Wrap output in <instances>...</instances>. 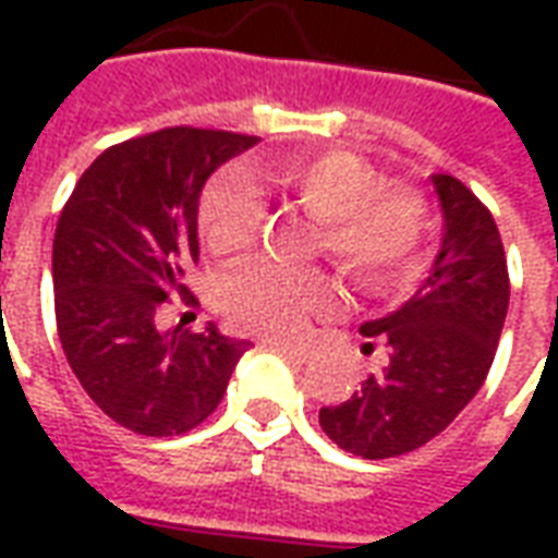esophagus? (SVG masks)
<instances>
[{
	"instance_id": "1",
	"label": "esophagus",
	"mask_w": 558,
	"mask_h": 558,
	"mask_svg": "<svg viewBox=\"0 0 558 558\" xmlns=\"http://www.w3.org/2000/svg\"><path fill=\"white\" fill-rule=\"evenodd\" d=\"M268 350L280 352L283 359H290V362L295 364H304L307 359H311V350H304V347H292V343H280V340H266Z\"/></svg>"
}]
</instances>
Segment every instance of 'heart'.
Listing matches in <instances>:
<instances>
[{
	"mask_svg": "<svg viewBox=\"0 0 558 558\" xmlns=\"http://www.w3.org/2000/svg\"><path fill=\"white\" fill-rule=\"evenodd\" d=\"M278 191L316 218L314 247L328 251L362 287H386L403 275L424 235V199L407 184H386L374 163L352 151L287 155L251 175L218 172L199 196V232L227 256L254 242L266 206L259 189ZM223 307L244 326L275 338L299 335L311 314L338 302V280L326 268L287 266L256 256L220 280Z\"/></svg>",
	"mask_w": 558,
	"mask_h": 558,
	"instance_id": "obj_1",
	"label": "heart"
}]
</instances>
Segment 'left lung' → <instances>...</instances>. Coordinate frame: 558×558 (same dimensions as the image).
Masks as SVG:
<instances>
[{
    "label": "left lung",
    "instance_id": "1",
    "mask_svg": "<svg viewBox=\"0 0 558 558\" xmlns=\"http://www.w3.org/2000/svg\"><path fill=\"white\" fill-rule=\"evenodd\" d=\"M442 206V247L430 275L395 314L364 323L388 362L319 424L364 460L407 454L451 424L478 395L508 314V263L490 208L454 175H433ZM374 350V343H367Z\"/></svg>",
    "mask_w": 558,
    "mask_h": 558
}]
</instances>
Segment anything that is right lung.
I'll return each instance as SVG.
<instances>
[{
	"label": "right lung",
	"mask_w": 558,
	"mask_h": 558,
	"mask_svg": "<svg viewBox=\"0 0 558 558\" xmlns=\"http://www.w3.org/2000/svg\"><path fill=\"white\" fill-rule=\"evenodd\" d=\"M256 137L163 128L116 143L59 215L56 328L71 371L98 410L140 436H179L218 410L247 340L160 331L170 299L196 302L184 275L199 256L196 208L208 175Z\"/></svg>",
	"instance_id": "right-lung-1"
}]
</instances>
